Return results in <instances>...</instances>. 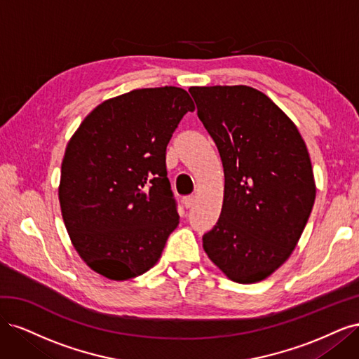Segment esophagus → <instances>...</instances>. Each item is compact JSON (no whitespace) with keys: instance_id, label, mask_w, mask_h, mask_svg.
I'll use <instances>...</instances> for the list:
<instances>
[{"instance_id":"34e87169","label":"esophagus","mask_w":359,"mask_h":359,"mask_svg":"<svg viewBox=\"0 0 359 359\" xmlns=\"http://www.w3.org/2000/svg\"><path fill=\"white\" fill-rule=\"evenodd\" d=\"M182 203H184V206H186V208H191V206L196 203V196H186L184 198V201H182Z\"/></svg>"}]
</instances>
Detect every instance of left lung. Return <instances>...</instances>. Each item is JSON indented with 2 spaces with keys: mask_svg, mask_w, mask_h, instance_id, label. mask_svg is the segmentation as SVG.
I'll return each mask as SVG.
<instances>
[{
  "mask_svg": "<svg viewBox=\"0 0 359 359\" xmlns=\"http://www.w3.org/2000/svg\"><path fill=\"white\" fill-rule=\"evenodd\" d=\"M198 116L219 148L224 199L203 250L236 283H256L285 264L314 198L306 144L280 107L252 86H191Z\"/></svg>",
  "mask_w": 359,
  "mask_h": 359,
  "instance_id": "8db88e82",
  "label": "left lung"
}]
</instances>
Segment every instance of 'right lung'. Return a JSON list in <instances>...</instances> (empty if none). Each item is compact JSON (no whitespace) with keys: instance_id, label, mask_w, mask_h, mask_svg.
Segmentation results:
<instances>
[{"instance_id":"right-lung-1","label":"right lung","mask_w":359,"mask_h":359,"mask_svg":"<svg viewBox=\"0 0 359 359\" xmlns=\"http://www.w3.org/2000/svg\"><path fill=\"white\" fill-rule=\"evenodd\" d=\"M193 111L177 86L133 90L97 106L70 139L58 191L62 220L95 273L128 280L161 256L180 219L166 147Z\"/></svg>"}]
</instances>
